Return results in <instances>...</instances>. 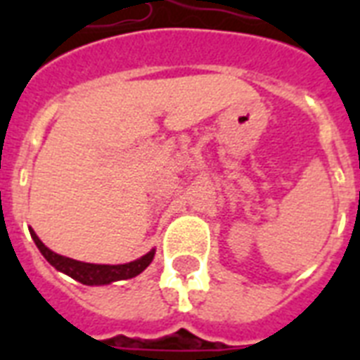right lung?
<instances>
[{
  "label": "right lung",
  "instance_id": "obj_1",
  "mask_svg": "<svg viewBox=\"0 0 360 360\" xmlns=\"http://www.w3.org/2000/svg\"><path fill=\"white\" fill-rule=\"evenodd\" d=\"M31 239L35 240L37 248L41 250V254L46 257V262L56 267L59 273H65L70 278H75L76 282L86 285H106L112 284V282H117V280H129L134 278L141 271H146L149 267V263L153 262L155 257V248L149 250L146 256L138 257L134 262L121 263V265H103V263H86L78 262V259H72V257L61 256V254H56L53 250H50L44 243H42L37 233L30 228Z\"/></svg>",
  "mask_w": 360,
  "mask_h": 360
}]
</instances>
